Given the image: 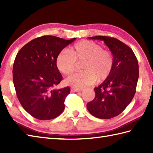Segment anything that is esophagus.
I'll use <instances>...</instances> for the list:
<instances>
[{
	"label": "esophagus",
	"instance_id": "1",
	"mask_svg": "<svg viewBox=\"0 0 153 153\" xmlns=\"http://www.w3.org/2000/svg\"><path fill=\"white\" fill-rule=\"evenodd\" d=\"M72 90L75 92H81L83 91V89H79V88H72Z\"/></svg>",
	"mask_w": 153,
	"mask_h": 153
}]
</instances>
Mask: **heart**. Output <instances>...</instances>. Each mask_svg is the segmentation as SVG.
<instances>
[{
  "label": "heart",
  "instance_id": "b5f03b06",
  "mask_svg": "<svg viewBox=\"0 0 153 153\" xmlns=\"http://www.w3.org/2000/svg\"><path fill=\"white\" fill-rule=\"evenodd\" d=\"M81 72L67 79L69 85L82 88L106 79L112 70L114 58L111 52L102 49L101 45L91 41H82L75 44L69 50H64L56 58L57 67L62 72L69 75L76 70L77 62L83 61Z\"/></svg>",
  "mask_w": 153,
  "mask_h": 153
}]
</instances>
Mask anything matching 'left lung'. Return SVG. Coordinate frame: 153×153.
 Masks as SVG:
<instances>
[{"instance_id": "8db88e82", "label": "left lung", "mask_w": 153, "mask_h": 153, "mask_svg": "<svg viewBox=\"0 0 153 153\" xmlns=\"http://www.w3.org/2000/svg\"><path fill=\"white\" fill-rule=\"evenodd\" d=\"M102 41L113 54L110 76L97 87L95 97L87 104L91 114L100 119H110L125 110L135 95L139 78V65L134 52L122 41L106 36L89 37Z\"/></svg>"}]
</instances>
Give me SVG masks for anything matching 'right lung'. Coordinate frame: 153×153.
Wrapping results in <instances>:
<instances>
[{
  "label": "right lung",
  "mask_w": 153,
  "mask_h": 153,
  "mask_svg": "<svg viewBox=\"0 0 153 153\" xmlns=\"http://www.w3.org/2000/svg\"><path fill=\"white\" fill-rule=\"evenodd\" d=\"M76 39L45 35L23 47L13 65V82L19 102L34 118L48 120L64 111L68 87L54 89L62 79L56 66L60 52Z\"/></svg>",
  "instance_id": "add662e5"
}]
</instances>
